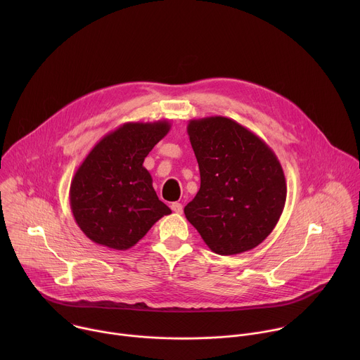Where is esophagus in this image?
<instances>
[{
  "instance_id": "34e87169",
  "label": "esophagus",
  "mask_w": 360,
  "mask_h": 360,
  "mask_svg": "<svg viewBox=\"0 0 360 360\" xmlns=\"http://www.w3.org/2000/svg\"><path fill=\"white\" fill-rule=\"evenodd\" d=\"M171 210H172L175 214H182L184 207H182V203H179V202H174V203L171 205Z\"/></svg>"
}]
</instances>
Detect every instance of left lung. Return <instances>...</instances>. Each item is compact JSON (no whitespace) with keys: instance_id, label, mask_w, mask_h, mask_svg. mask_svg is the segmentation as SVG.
Returning <instances> with one entry per match:
<instances>
[{"instance_id":"1","label":"left lung","mask_w":360,"mask_h":360,"mask_svg":"<svg viewBox=\"0 0 360 360\" xmlns=\"http://www.w3.org/2000/svg\"><path fill=\"white\" fill-rule=\"evenodd\" d=\"M188 135L200 188L184 210L186 219L218 255L256 248L285 208L286 179L275 152L226 117L191 120Z\"/></svg>"}]
</instances>
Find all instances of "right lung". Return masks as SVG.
Instances as JSON below:
<instances>
[{
    "instance_id": "add662e5",
    "label": "right lung",
    "mask_w": 360,
    "mask_h": 360,
    "mask_svg": "<svg viewBox=\"0 0 360 360\" xmlns=\"http://www.w3.org/2000/svg\"><path fill=\"white\" fill-rule=\"evenodd\" d=\"M171 129L167 120L127 122L91 149L70 188L79 229L92 242L127 250L172 211L158 199L143 160Z\"/></svg>"
}]
</instances>
